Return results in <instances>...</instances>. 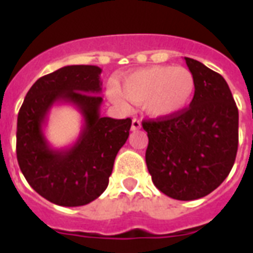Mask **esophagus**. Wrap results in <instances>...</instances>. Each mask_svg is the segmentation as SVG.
Instances as JSON below:
<instances>
[{"instance_id":"1","label":"esophagus","mask_w":253,"mask_h":253,"mask_svg":"<svg viewBox=\"0 0 253 253\" xmlns=\"http://www.w3.org/2000/svg\"><path fill=\"white\" fill-rule=\"evenodd\" d=\"M139 128H142V122L139 121V119L134 118L132 119V123H131V130L132 131H136Z\"/></svg>"}]
</instances>
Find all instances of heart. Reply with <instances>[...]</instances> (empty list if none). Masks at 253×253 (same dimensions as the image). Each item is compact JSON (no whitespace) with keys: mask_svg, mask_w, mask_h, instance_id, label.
<instances>
[{"mask_svg":"<svg viewBox=\"0 0 253 253\" xmlns=\"http://www.w3.org/2000/svg\"><path fill=\"white\" fill-rule=\"evenodd\" d=\"M196 91L192 72L182 67L151 65L123 75L117 87L109 91L110 99L125 106L126 98L142 103L144 110L155 118L178 114L188 106Z\"/></svg>","mask_w":253,"mask_h":253,"instance_id":"obj_1","label":"heart"}]
</instances>
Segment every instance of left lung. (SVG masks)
Segmentation results:
<instances>
[{
  "mask_svg": "<svg viewBox=\"0 0 253 253\" xmlns=\"http://www.w3.org/2000/svg\"><path fill=\"white\" fill-rule=\"evenodd\" d=\"M196 80L188 109L144 121L146 163L155 186L170 198L198 200L228 176L238 152L239 113L227 83L200 61L185 57Z\"/></svg>",
  "mask_w": 253,
  "mask_h": 253,
  "instance_id": "obj_1",
  "label": "left lung"
}]
</instances>
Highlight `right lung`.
I'll list each match as a JSON object with an SVG mask.
<instances>
[{
	"instance_id": "1",
	"label": "right lung",
	"mask_w": 253,
	"mask_h": 253,
	"mask_svg": "<svg viewBox=\"0 0 253 253\" xmlns=\"http://www.w3.org/2000/svg\"><path fill=\"white\" fill-rule=\"evenodd\" d=\"M102 69L67 65L30 87L17 122V159L30 186L52 204L73 208L98 198L109 185L115 156L130 134L131 119L101 117ZM77 107L83 128L76 142L52 149L44 135L50 109Z\"/></svg>"
}]
</instances>
